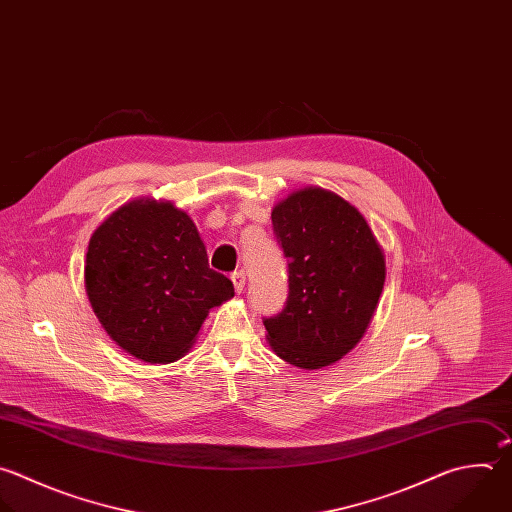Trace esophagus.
<instances>
[{
    "mask_svg": "<svg viewBox=\"0 0 512 512\" xmlns=\"http://www.w3.org/2000/svg\"><path fill=\"white\" fill-rule=\"evenodd\" d=\"M231 279H233V285H235V291L237 293H241L243 289H245V271L243 269H239V271H235L233 275H231Z\"/></svg>",
    "mask_w": 512,
    "mask_h": 512,
    "instance_id": "esophagus-1",
    "label": "esophagus"
}]
</instances>
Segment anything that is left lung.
<instances>
[{
	"instance_id": "obj_1",
	"label": "left lung",
	"mask_w": 512,
	"mask_h": 512,
	"mask_svg": "<svg viewBox=\"0 0 512 512\" xmlns=\"http://www.w3.org/2000/svg\"><path fill=\"white\" fill-rule=\"evenodd\" d=\"M289 261V295L265 319L267 342L287 364L319 370L358 346L376 313L386 255L366 217L321 187L293 191L271 211Z\"/></svg>"
}]
</instances>
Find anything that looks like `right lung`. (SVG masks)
<instances>
[{
  "mask_svg": "<svg viewBox=\"0 0 512 512\" xmlns=\"http://www.w3.org/2000/svg\"><path fill=\"white\" fill-rule=\"evenodd\" d=\"M84 285L112 342L146 364L183 358L209 311L235 295L209 267L191 215L148 197L124 203L96 227Z\"/></svg>",
  "mask_w": 512,
  "mask_h": 512,
  "instance_id": "1",
  "label": "right lung"
}]
</instances>
